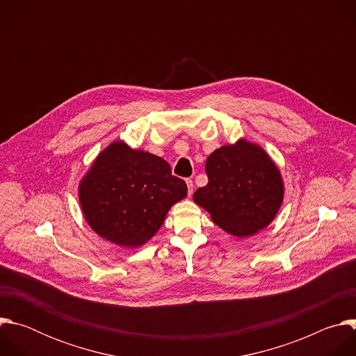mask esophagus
Here are the masks:
<instances>
[{
	"mask_svg": "<svg viewBox=\"0 0 356 356\" xmlns=\"http://www.w3.org/2000/svg\"><path fill=\"white\" fill-rule=\"evenodd\" d=\"M186 184H187V193H188V195H191V193H193V180L186 179Z\"/></svg>",
	"mask_w": 356,
	"mask_h": 356,
	"instance_id": "1",
	"label": "esophagus"
}]
</instances>
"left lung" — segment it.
I'll use <instances>...</instances> for the list:
<instances>
[{"label":"left lung","instance_id":"1","mask_svg":"<svg viewBox=\"0 0 356 356\" xmlns=\"http://www.w3.org/2000/svg\"><path fill=\"white\" fill-rule=\"evenodd\" d=\"M209 183L197 188L195 204L234 236L245 238L268 227L284 194L280 172L266 152L246 139L216 149L206 162Z\"/></svg>","mask_w":356,"mask_h":356}]
</instances>
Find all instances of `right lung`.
Segmentation results:
<instances>
[{
    "mask_svg": "<svg viewBox=\"0 0 356 356\" xmlns=\"http://www.w3.org/2000/svg\"><path fill=\"white\" fill-rule=\"evenodd\" d=\"M186 194L184 180L172 175L165 159L121 140L101 152L79 186L88 225L124 248L142 246L154 236Z\"/></svg>",
    "mask_w": 356,
    "mask_h": 356,
    "instance_id": "add662e5",
    "label": "right lung"
}]
</instances>
